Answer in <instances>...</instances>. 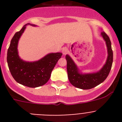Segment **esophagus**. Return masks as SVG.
<instances>
[{"mask_svg": "<svg viewBox=\"0 0 122 122\" xmlns=\"http://www.w3.org/2000/svg\"><path fill=\"white\" fill-rule=\"evenodd\" d=\"M62 53H63V55H65L68 53V49L67 48H65H65H62Z\"/></svg>", "mask_w": 122, "mask_h": 122, "instance_id": "esophagus-1", "label": "esophagus"}]
</instances>
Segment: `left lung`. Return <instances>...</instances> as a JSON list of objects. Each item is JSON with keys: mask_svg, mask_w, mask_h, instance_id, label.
<instances>
[{"mask_svg": "<svg viewBox=\"0 0 122 122\" xmlns=\"http://www.w3.org/2000/svg\"><path fill=\"white\" fill-rule=\"evenodd\" d=\"M101 35L107 46V57L105 64L98 71L91 73H81L70 56L68 54L65 56L67 62L68 77L71 84L74 87L83 90L92 89L103 82L109 75L113 62L111 42L105 32H101Z\"/></svg>", "mask_w": 122, "mask_h": 122, "instance_id": "8db88e82", "label": "left lung"}]
</instances>
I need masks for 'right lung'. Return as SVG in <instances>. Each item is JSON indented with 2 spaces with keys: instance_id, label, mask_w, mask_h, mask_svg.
I'll return each mask as SVG.
<instances>
[{
  "instance_id": "add662e5",
  "label": "right lung",
  "mask_w": 122,
  "mask_h": 122,
  "mask_svg": "<svg viewBox=\"0 0 122 122\" xmlns=\"http://www.w3.org/2000/svg\"><path fill=\"white\" fill-rule=\"evenodd\" d=\"M27 25L36 26L28 23L15 33L11 40L6 60L11 74L17 82L35 88L43 86L49 81L52 71L62 57V53H49L34 62H27L21 59L18 54V42Z\"/></svg>"
}]
</instances>
